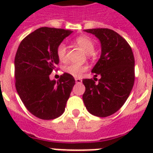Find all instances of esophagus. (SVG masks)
Returning <instances> with one entry per match:
<instances>
[{"mask_svg": "<svg viewBox=\"0 0 153 153\" xmlns=\"http://www.w3.org/2000/svg\"><path fill=\"white\" fill-rule=\"evenodd\" d=\"M82 80L81 79H79V78H75V82H76V83H82Z\"/></svg>", "mask_w": 153, "mask_h": 153, "instance_id": "esophagus-1", "label": "esophagus"}]
</instances>
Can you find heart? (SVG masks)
Masks as SVG:
<instances>
[{
    "mask_svg": "<svg viewBox=\"0 0 153 153\" xmlns=\"http://www.w3.org/2000/svg\"><path fill=\"white\" fill-rule=\"evenodd\" d=\"M75 43L83 50L86 54H91L94 50V43L92 39L86 36H81L75 39ZM56 55L60 61H65L67 59V46L63 43L59 44L56 49ZM86 70V67L78 64H70L65 67V71L72 76L79 77Z\"/></svg>",
    "mask_w": 153,
    "mask_h": 153,
    "instance_id": "heart-1",
    "label": "heart"
}]
</instances>
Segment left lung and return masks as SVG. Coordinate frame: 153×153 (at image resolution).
I'll return each instance as SVG.
<instances>
[{
    "label": "left lung",
    "instance_id": "8db88e82",
    "mask_svg": "<svg viewBox=\"0 0 153 153\" xmlns=\"http://www.w3.org/2000/svg\"><path fill=\"white\" fill-rule=\"evenodd\" d=\"M94 35L101 43L100 59L91 71L98 79L82 80V95L89 113L105 117L120 109L127 100L135 79L134 56L129 44L118 33L108 28L84 30Z\"/></svg>",
    "mask_w": 153,
    "mask_h": 153
}]
</instances>
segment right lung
Returning a JSON list of instances; mask_svg holds the SVG:
<instances>
[{
  "mask_svg": "<svg viewBox=\"0 0 153 153\" xmlns=\"http://www.w3.org/2000/svg\"><path fill=\"white\" fill-rule=\"evenodd\" d=\"M71 30L43 27L25 37L15 56L16 89L28 111L43 120L61 116L75 80L64 73L58 81L49 75L59 64L56 49Z\"/></svg>",
  "mask_w": 153,
  "mask_h": 153,
  "instance_id": "add662e5",
  "label": "right lung"
}]
</instances>
